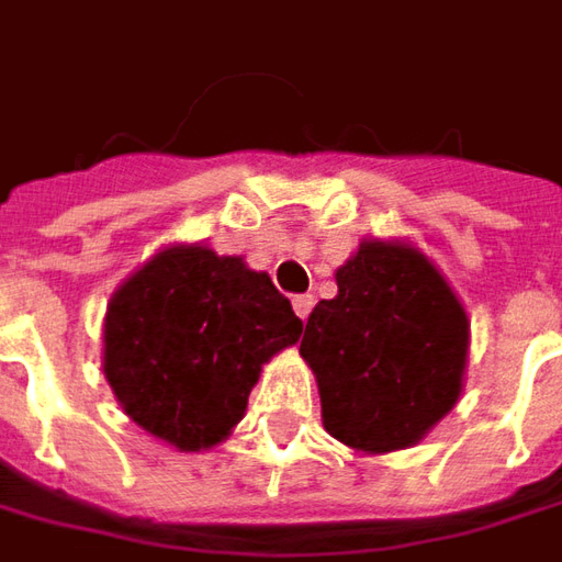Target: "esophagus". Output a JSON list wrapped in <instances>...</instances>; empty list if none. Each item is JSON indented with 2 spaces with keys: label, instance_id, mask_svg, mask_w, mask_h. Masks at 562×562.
I'll list each match as a JSON object with an SVG mask.
<instances>
[{
  "label": "esophagus",
  "instance_id": "esophagus-1",
  "mask_svg": "<svg viewBox=\"0 0 562 562\" xmlns=\"http://www.w3.org/2000/svg\"><path fill=\"white\" fill-rule=\"evenodd\" d=\"M312 305H315V296H308V293H300V296H293V312L300 315V318H308L312 315Z\"/></svg>",
  "mask_w": 562,
  "mask_h": 562
}]
</instances>
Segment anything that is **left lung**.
<instances>
[{
  "instance_id": "left-lung-1",
  "label": "left lung",
  "mask_w": 562,
  "mask_h": 562,
  "mask_svg": "<svg viewBox=\"0 0 562 562\" xmlns=\"http://www.w3.org/2000/svg\"><path fill=\"white\" fill-rule=\"evenodd\" d=\"M300 342L324 428L361 452L413 447L450 413L468 358V318L450 284L406 244L363 241L336 272Z\"/></svg>"
}]
</instances>
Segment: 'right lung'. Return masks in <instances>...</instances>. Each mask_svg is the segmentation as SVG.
I'll return each instance as SVG.
<instances>
[{
	"label": "right lung",
	"instance_id": "1",
	"mask_svg": "<svg viewBox=\"0 0 562 562\" xmlns=\"http://www.w3.org/2000/svg\"><path fill=\"white\" fill-rule=\"evenodd\" d=\"M300 333L303 321L266 272L201 244L170 247L115 290L103 373L143 431L207 450L241 422L262 363Z\"/></svg>",
	"mask_w": 562,
	"mask_h": 562
}]
</instances>
